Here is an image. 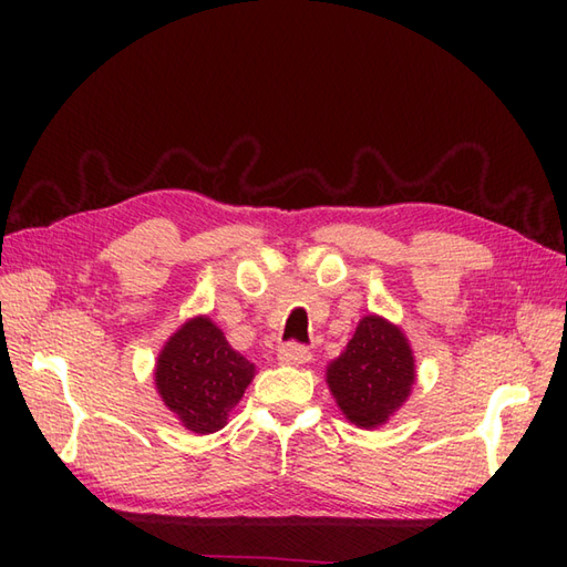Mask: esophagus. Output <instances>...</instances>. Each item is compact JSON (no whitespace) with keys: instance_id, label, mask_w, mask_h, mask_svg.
Returning <instances> with one entry per match:
<instances>
[{"instance_id":"1","label":"esophagus","mask_w":567,"mask_h":567,"mask_svg":"<svg viewBox=\"0 0 567 567\" xmlns=\"http://www.w3.org/2000/svg\"><path fill=\"white\" fill-rule=\"evenodd\" d=\"M277 358H280V363H285V365H305L311 360V351L307 346L292 341V343L280 346V353H277Z\"/></svg>"}]
</instances>
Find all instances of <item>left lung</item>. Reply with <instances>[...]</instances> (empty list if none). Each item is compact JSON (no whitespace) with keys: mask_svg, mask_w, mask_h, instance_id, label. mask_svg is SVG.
<instances>
[{"mask_svg":"<svg viewBox=\"0 0 567 567\" xmlns=\"http://www.w3.org/2000/svg\"><path fill=\"white\" fill-rule=\"evenodd\" d=\"M414 380V353L406 336L378 315L358 321L346 351L327 368L336 404L360 429L382 426L406 402Z\"/></svg>","mask_w":567,"mask_h":567,"instance_id":"left-lung-1","label":"left lung"}]
</instances>
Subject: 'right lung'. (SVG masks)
<instances>
[{
  "mask_svg": "<svg viewBox=\"0 0 567 567\" xmlns=\"http://www.w3.org/2000/svg\"><path fill=\"white\" fill-rule=\"evenodd\" d=\"M252 378L256 365L228 346L209 317L185 321L155 363V388L165 406L195 433L224 429Z\"/></svg>",
  "mask_w": 567,
  "mask_h": 567,
  "instance_id": "add662e5",
  "label": "right lung"
}]
</instances>
